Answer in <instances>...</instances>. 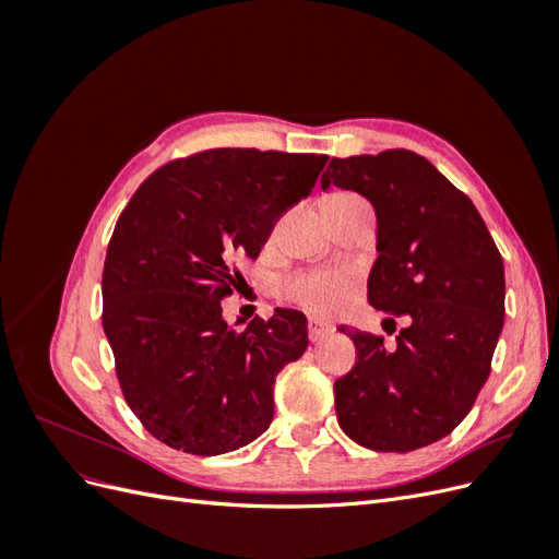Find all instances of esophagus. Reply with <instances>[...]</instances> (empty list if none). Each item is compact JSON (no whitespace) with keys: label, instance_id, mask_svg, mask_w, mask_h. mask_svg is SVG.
I'll list each match as a JSON object with an SVG mask.
<instances>
[{"label":"esophagus","instance_id":"esophagus-1","mask_svg":"<svg viewBox=\"0 0 559 559\" xmlns=\"http://www.w3.org/2000/svg\"><path fill=\"white\" fill-rule=\"evenodd\" d=\"M333 333V326H329V324H324V321H319V319H310L308 321V337L312 343H321L324 341L326 335H331Z\"/></svg>","mask_w":559,"mask_h":559}]
</instances>
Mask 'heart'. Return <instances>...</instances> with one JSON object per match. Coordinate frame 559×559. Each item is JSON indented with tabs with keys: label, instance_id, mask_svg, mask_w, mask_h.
Segmentation results:
<instances>
[{
	"label": "heart",
	"instance_id": "b5f03b06",
	"mask_svg": "<svg viewBox=\"0 0 559 559\" xmlns=\"http://www.w3.org/2000/svg\"><path fill=\"white\" fill-rule=\"evenodd\" d=\"M349 195V193H335ZM352 292V275L345 270H312L284 282L282 294L319 317H331L343 308Z\"/></svg>",
	"mask_w": 559,
	"mask_h": 559
}]
</instances>
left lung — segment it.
Wrapping results in <instances>:
<instances>
[{
	"label": "left lung",
	"mask_w": 559,
	"mask_h": 559,
	"mask_svg": "<svg viewBox=\"0 0 559 559\" xmlns=\"http://www.w3.org/2000/svg\"><path fill=\"white\" fill-rule=\"evenodd\" d=\"M357 191L378 214L368 302L408 326L384 337L352 331L357 361L337 378V425L368 450L411 452L468 415L503 329V261L476 205L413 151L331 158L321 189ZM345 333V331H343Z\"/></svg>",
	"instance_id": "left-lung-1"
}]
</instances>
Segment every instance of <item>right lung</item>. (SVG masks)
I'll return each mask as SVG.
<instances>
[{
  "label": "right lung",
  "mask_w": 559,
  "mask_h": 559,
  "mask_svg": "<svg viewBox=\"0 0 559 559\" xmlns=\"http://www.w3.org/2000/svg\"><path fill=\"white\" fill-rule=\"evenodd\" d=\"M326 156L210 148L163 165L121 212L103 273V326L130 411L160 443L224 454L273 421L280 370L308 347V319L275 310L228 329L238 259H259L277 218Z\"/></svg>",
  "instance_id": "1"
}]
</instances>
